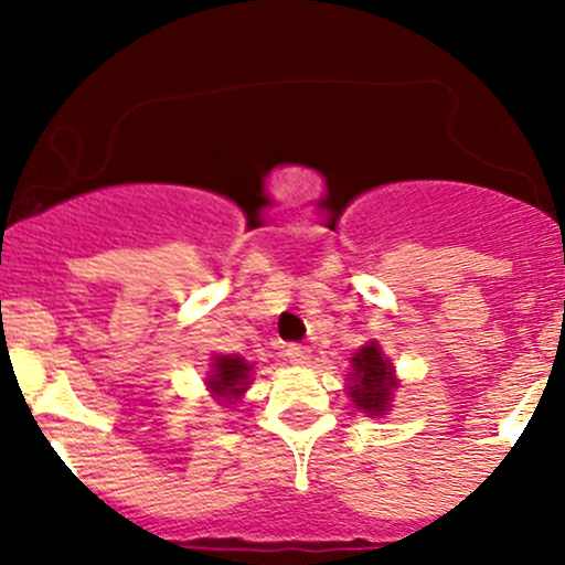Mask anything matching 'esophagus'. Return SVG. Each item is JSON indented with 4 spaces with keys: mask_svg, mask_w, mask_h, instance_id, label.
I'll use <instances>...</instances> for the list:
<instances>
[{
    "mask_svg": "<svg viewBox=\"0 0 565 565\" xmlns=\"http://www.w3.org/2000/svg\"><path fill=\"white\" fill-rule=\"evenodd\" d=\"M284 355H287L292 363H309L311 350H309V347L295 344V341H292V344H287V350H284Z\"/></svg>",
    "mask_w": 565,
    "mask_h": 565,
    "instance_id": "34e87169",
    "label": "esophagus"
}]
</instances>
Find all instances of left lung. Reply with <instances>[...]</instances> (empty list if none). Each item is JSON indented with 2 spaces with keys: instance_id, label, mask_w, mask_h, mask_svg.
<instances>
[{
  "instance_id": "1",
  "label": "left lung",
  "mask_w": 565,
  "mask_h": 565,
  "mask_svg": "<svg viewBox=\"0 0 565 565\" xmlns=\"http://www.w3.org/2000/svg\"><path fill=\"white\" fill-rule=\"evenodd\" d=\"M352 369H355V385H352V398L366 413L380 415L385 413L391 402V391L396 385L393 380V369L388 361H383L377 344H369L352 358Z\"/></svg>"
}]
</instances>
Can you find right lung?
<instances>
[{"mask_svg": "<svg viewBox=\"0 0 565 565\" xmlns=\"http://www.w3.org/2000/svg\"><path fill=\"white\" fill-rule=\"evenodd\" d=\"M250 366L243 358L237 355H221L215 358L213 374H210V391L218 393V396H237V393L246 391Z\"/></svg>", "mask_w": 565, "mask_h": 565, "instance_id": "add662e5", "label": "right lung"}]
</instances>
